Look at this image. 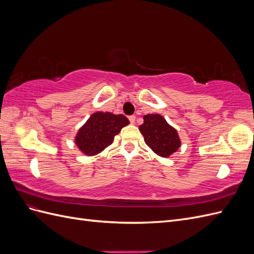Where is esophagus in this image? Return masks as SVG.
Here are the masks:
<instances>
[{
  "instance_id": "obj_1",
  "label": "esophagus",
  "mask_w": 254,
  "mask_h": 254,
  "mask_svg": "<svg viewBox=\"0 0 254 254\" xmlns=\"http://www.w3.org/2000/svg\"><path fill=\"white\" fill-rule=\"evenodd\" d=\"M128 119H129V121H130V123H131V124H134V122H135V115H130V117H129Z\"/></svg>"
}]
</instances>
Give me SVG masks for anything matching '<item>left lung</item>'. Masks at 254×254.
I'll list each match as a JSON object with an SVG mask.
<instances>
[{
  "mask_svg": "<svg viewBox=\"0 0 254 254\" xmlns=\"http://www.w3.org/2000/svg\"><path fill=\"white\" fill-rule=\"evenodd\" d=\"M139 129L145 143L160 157H170L181 146L177 130L168 124L162 115H144V123Z\"/></svg>",
  "mask_w": 254,
  "mask_h": 254,
  "instance_id": "8db88e82",
  "label": "left lung"
}]
</instances>
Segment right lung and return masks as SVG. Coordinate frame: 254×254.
<instances>
[{"mask_svg": "<svg viewBox=\"0 0 254 254\" xmlns=\"http://www.w3.org/2000/svg\"><path fill=\"white\" fill-rule=\"evenodd\" d=\"M128 124L129 120L123 114L95 112L79 128L75 144L84 155L95 156L111 145L114 136Z\"/></svg>", "mask_w": 254, "mask_h": 254, "instance_id": "obj_1", "label": "right lung"}]
</instances>
